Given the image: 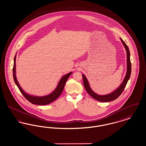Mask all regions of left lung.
<instances>
[{
  "mask_svg": "<svg viewBox=\"0 0 146 146\" xmlns=\"http://www.w3.org/2000/svg\"><path fill=\"white\" fill-rule=\"evenodd\" d=\"M120 40L122 42L124 46L125 47L126 51V56H127V70H126V73L125 76V78L121 84V85L119 86V87L118 89H117L114 91L111 92L110 94L105 95H100L94 92L93 91L91 90L90 86L89 85V83L88 81V79H86V76H85L84 74H82L83 76V79L84 86L85 89L86 91L88 92V93L90 95L91 97L95 100H96L100 102H110V101H112L115 99H117L123 92V90L125 89V86L126 85V84L127 83L129 79H130V77L131 76V63L130 61V51L128 46L127 45L125 44V42H124L122 39L120 38Z\"/></svg>",
  "mask_w": 146,
  "mask_h": 146,
  "instance_id": "1",
  "label": "left lung"
}]
</instances>
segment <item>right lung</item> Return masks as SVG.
I'll return each instance as SVG.
<instances>
[{
	"instance_id": "1",
	"label": "right lung",
	"mask_w": 146,
	"mask_h": 146,
	"mask_svg": "<svg viewBox=\"0 0 146 146\" xmlns=\"http://www.w3.org/2000/svg\"><path fill=\"white\" fill-rule=\"evenodd\" d=\"M16 55L14 57V67H13V77H14V80L15 81V83L17 86L18 88L22 94L23 95V96L25 97L29 102L32 103V104H36V105H46L48 104L53 101L56 100L58 97H59L61 94H62L64 87L65 86L66 83L70 77V76L72 74V72H70L69 73L63 76L60 79L59 83H58V85L56 87L55 90L52 91L50 94L46 96H32L30 95L26 92H25L24 91L22 90L21 88L20 85L18 83L16 76Z\"/></svg>"
}]
</instances>
